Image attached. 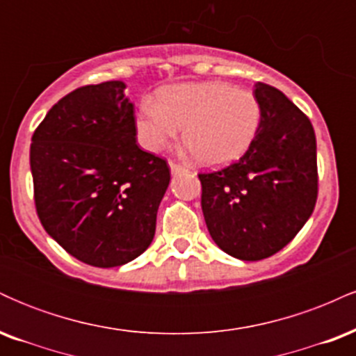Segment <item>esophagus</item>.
<instances>
[{"label":"esophagus","mask_w":356,"mask_h":356,"mask_svg":"<svg viewBox=\"0 0 356 356\" xmlns=\"http://www.w3.org/2000/svg\"><path fill=\"white\" fill-rule=\"evenodd\" d=\"M169 167H170V172H172L174 175L175 174H182V172H186V170H187L186 167L181 165V164H175V162H170Z\"/></svg>","instance_id":"obj_1"}]
</instances>
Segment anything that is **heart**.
Wrapping results in <instances>:
<instances>
[{
	"label": "heart",
	"mask_w": 356,
	"mask_h": 356,
	"mask_svg": "<svg viewBox=\"0 0 356 356\" xmlns=\"http://www.w3.org/2000/svg\"><path fill=\"white\" fill-rule=\"evenodd\" d=\"M261 105L254 93L224 81L170 85L157 102H142L137 134L147 150H161L184 127V142L199 164L219 167L238 161L254 142Z\"/></svg>",
	"instance_id": "obj_1"
}]
</instances>
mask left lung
<instances>
[{"label": "left lung", "mask_w": 356, "mask_h": 356, "mask_svg": "<svg viewBox=\"0 0 356 356\" xmlns=\"http://www.w3.org/2000/svg\"><path fill=\"white\" fill-rule=\"evenodd\" d=\"M261 124L234 164L199 174L207 229L243 261L276 254L305 226L318 197L316 137L309 118L283 92L256 81Z\"/></svg>", "instance_id": "obj_1"}]
</instances>
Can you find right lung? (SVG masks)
Here are the masks:
<instances>
[{"label":"right lung","instance_id":"obj_1","mask_svg":"<svg viewBox=\"0 0 356 356\" xmlns=\"http://www.w3.org/2000/svg\"><path fill=\"white\" fill-rule=\"evenodd\" d=\"M125 88L112 80L73 90L31 137L35 206L44 231L97 268L122 266L150 246L170 182L164 159L137 145Z\"/></svg>","mask_w":356,"mask_h":356}]
</instances>
